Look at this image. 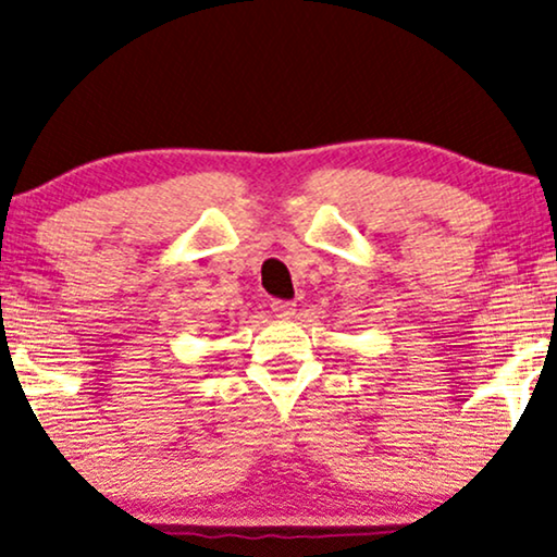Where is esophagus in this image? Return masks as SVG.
Wrapping results in <instances>:
<instances>
[{
    "instance_id": "esophagus-1",
    "label": "esophagus",
    "mask_w": 557,
    "mask_h": 557,
    "mask_svg": "<svg viewBox=\"0 0 557 557\" xmlns=\"http://www.w3.org/2000/svg\"><path fill=\"white\" fill-rule=\"evenodd\" d=\"M270 308H272V313L277 315V319H293V315H295V302L293 300H272Z\"/></svg>"
}]
</instances>
